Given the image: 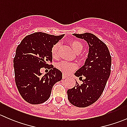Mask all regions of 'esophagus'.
Wrapping results in <instances>:
<instances>
[{
  "mask_svg": "<svg viewBox=\"0 0 127 127\" xmlns=\"http://www.w3.org/2000/svg\"><path fill=\"white\" fill-rule=\"evenodd\" d=\"M67 76L66 75V74H63V79H66V78H67Z\"/></svg>",
  "mask_w": 127,
  "mask_h": 127,
  "instance_id": "obj_1",
  "label": "esophagus"
}]
</instances>
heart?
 Masks as SVG:
<instances>
[{
    "mask_svg": "<svg viewBox=\"0 0 127 127\" xmlns=\"http://www.w3.org/2000/svg\"><path fill=\"white\" fill-rule=\"evenodd\" d=\"M71 45L73 50L76 53H79L84 49V44L81 42L77 40H73L71 41ZM60 47V43H56L53 46L51 50L52 56L53 58H56L58 56L59 48ZM56 67L60 71H63L66 74H69L75 70L77 66L75 64L72 63L68 62L66 61H61L56 64Z\"/></svg>",
    "mask_w": 127,
    "mask_h": 127,
    "instance_id": "b5f03b06",
    "label": "heart"
}]
</instances>
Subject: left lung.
Listing matches in <instances>:
<instances>
[{
  "label": "left lung",
  "mask_w": 127,
  "mask_h": 127,
  "mask_svg": "<svg viewBox=\"0 0 127 127\" xmlns=\"http://www.w3.org/2000/svg\"><path fill=\"white\" fill-rule=\"evenodd\" d=\"M88 43L89 51L85 64L74 75L83 83L67 90V98L72 104L85 107L96 101L103 93L111 74V56L106 45L91 33L74 34ZM84 79H82V77Z\"/></svg>",
  "instance_id": "left-lung-1"
}]
</instances>
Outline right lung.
I'll return each instance as SVG.
<instances>
[{
  "instance_id": "right-lung-1",
  "label": "right lung",
  "mask_w": 127,
  "mask_h": 127,
  "mask_svg": "<svg viewBox=\"0 0 127 127\" xmlns=\"http://www.w3.org/2000/svg\"><path fill=\"white\" fill-rule=\"evenodd\" d=\"M35 32L27 35L17 47L13 59L15 82L22 98L28 103L38 104L50 98L53 85L62 79V72L49 64L52 61L51 50L63 37ZM42 67L51 69L42 76Z\"/></svg>"
}]
</instances>
